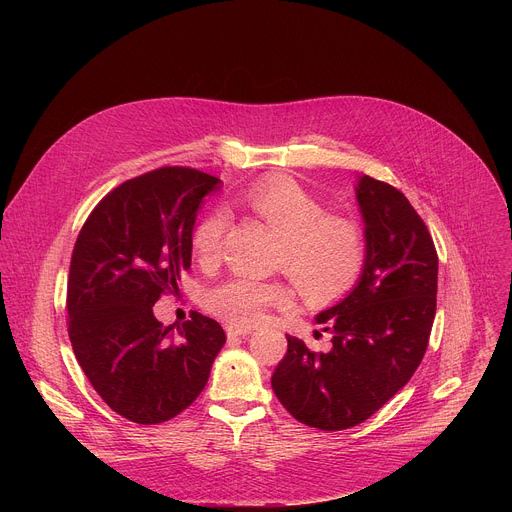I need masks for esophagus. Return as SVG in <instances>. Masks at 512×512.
I'll return each instance as SVG.
<instances>
[{"label":"esophagus","instance_id":"34e87169","mask_svg":"<svg viewBox=\"0 0 512 512\" xmlns=\"http://www.w3.org/2000/svg\"><path fill=\"white\" fill-rule=\"evenodd\" d=\"M247 334H251V328H247V326H233V324L227 326V336L229 338H241V336H247Z\"/></svg>","mask_w":512,"mask_h":512}]
</instances>
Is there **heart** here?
<instances>
[{
  "mask_svg": "<svg viewBox=\"0 0 512 512\" xmlns=\"http://www.w3.org/2000/svg\"><path fill=\"white\" fill-rule=\"evenodd\" d=\"M243 202L281 239L277 267L285 271L310 302H332L356 285L367 263V237L348 216L330 214L296 180L273 176L255 182ZM229 227V212L212 208L190 233L194 257L216 263ZM294 300V289L283 281L231 275L204 291V308L233 326H251L273 308Z\"/></svg>",
  "mask_w": 512,
  "mask_h": 512,
  "instance_id": "b5f03b06",
  "label": "heart"
}]
</instances>
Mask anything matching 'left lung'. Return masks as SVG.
Here are the masks:
<instances>
[{"mask_svg": "<svg viewBox=\"0 0 512 512\" xmlns=\"http://www.w3.org/2000/svg\"><path fill=\"white\" fill-rule=\"evenodd\" d=\"M356 198L367 263L350 294L316 318L332 348L314 352L287 336L271 377L279 403L324 431L362 423L409 383L435 318L437 251L423 218L401 190L367 174Z\"/></svg>", "mask_w": 512, "mask_h": 512, "instance_id": "1", "label": "left lung"}]
</instances>
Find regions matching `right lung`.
Returning <instances> with one entry per match:
<instances>
[{
  "mask_svg": "<svg viewBox=\"0 0 512 512\" xmlns=\"http://www.w3.org/2000/svg\"><path fill=\"white\" fill-rule=\"evenodd\" d=\"M221 180L164 166L113 188L72 249L66 310L72 350L101 399L133 423H164L202 393L227 336L198 312L178 330L154 304L190 269L202 198Z\"/></svg>",
  "mask_w": 512,
  "mask_h": 512,
  "instance_id": "1",
  "label": "right lung"
}]
</instances>
